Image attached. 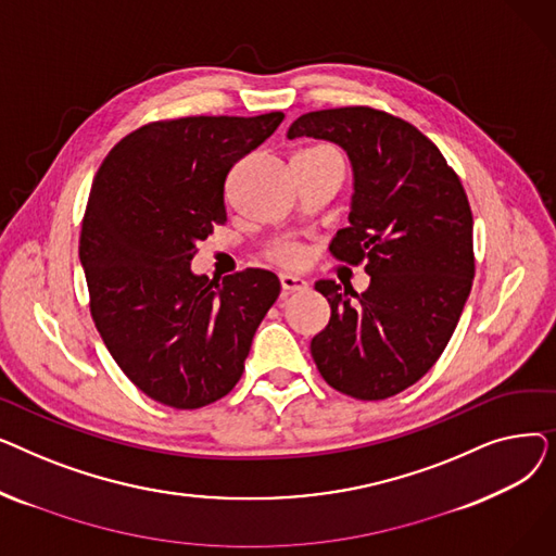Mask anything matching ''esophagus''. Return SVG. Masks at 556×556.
Listing matches in <instances>:
<instances>
[{
	"instance_id": "1",
	"label": "esophagus",
	"mask_w": 556,
	"mask_h": 556,
	"mask_svg": "<svg viewBox=\"0 0 556 556\" xmlns=\"http://www.w3.org/2000/svg\"><path fill=\"white\" fill-rule=\"evenodd\" d=\"M279 281H281V290H283L286 295H290V293H302V290L308 288L306 281H304L302 277H295V275H281Z\"/></svg>"
}]
</instances>
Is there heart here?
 <instances>
[{
  "label": "heart",
  "instance_id": "obj_1",
  "mask_svg": "<svg viewBox=\"0 0 556 556\" xmlns=\"http://www.w3.org/2000/svg\"><path fill=\"white\" fill-rule=\"evenodd\" d=\"M275 256L281 263H286V266H298V263H302V258H304V252L298 245H283V248L275 250Z\"/></svg>",
  "mask_w": 556,
  "mask_h": 556
}]
</instances>
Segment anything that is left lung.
Segmentation results:
<instances>
[{
    "label": "left lung",
    "mask_w": 556,
    "mask_h": 556,
    "mask_svg": "<svg viewBox=\"0 0 556 556\" xmlns=\"http://www.w3.org/2000/svg\"><path fill=\"white\" fill-rule=\"evenodd\" d=\"M338 143L352 162L349 227L331 254L358 266L369 288L315 283L331 319L311 340L325 381L361 401H381L415 386L446 349L471 293L473 216L469 198L440 149L413 124L356 105L306 112L288 139Z\"/></svg>",
    "instance_id": "1"
}]
</instances>
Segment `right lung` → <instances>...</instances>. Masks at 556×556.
Wrapping results in <instances>:
<instances>
[{"mask_svg":"<svg viewBox=\"0 0 556 556\" xmlns=\"http://www.w3.org/2000/svg\"><path fill=\"white\" fill-rule=\"evenodd\" d=\"M281 122L283 112L155 122L116 143L94 175L78 245L90 311L116 365L157 403L195 410L229 394L279 298L270 270L218 283L191 258L227 220L229 168Z\"/></svg>","mask_w":556,"mask_h":556,"instance_id":"right-lung-1","label":"right lung"}]
</instances>
